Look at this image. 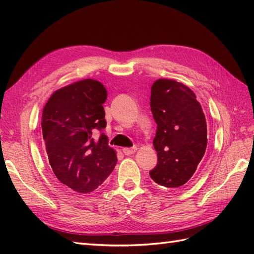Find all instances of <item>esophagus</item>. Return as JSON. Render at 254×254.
I'll list each match as a JSON object with an SVG mask.
<instances>
[{
	"label": "esophagus",
	"mask_w": 254,
	"mask_h": 254,
	"mask_svg": "<svg viewBox=\"0 0 254 254\" xmlns=\"http://www.w3.org/2000/svg\"><path fill=\"white\" fill-rule=\"evenodd\" d=\"M137 150V147H132V148H123V154L127 155V156H129V155H133L135 151Z\"/></svg>",
	"instance_id": "obj_1"
}]
</instances>
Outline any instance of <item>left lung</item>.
I'll return each mask as SVG.
<instances>
[{
	"label": "left lung",
	"mask_w": 254,
	"mask_h": 254,
	"mask_svg": "<svg viewBox=\"0 0 254 254\" xmlns=\"http://www.w3.org/2000/svg\"><path fill=\"white\" fill-rule=\"evenodd\" d=\"M150 107L157 123L158 162L149 175L157 184L179 188L190 180L207 148V121L190 87L159 79L151 86Z\"/></svg>",
	"instance_id": "1"
}]
</instances>
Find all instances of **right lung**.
<instances>
[{"mask_svg": "<svg viewBox=\"0 0 254 254\" xmlns=\"http://www.w3.org/2000/svg\"><path fill=\"white\" fill-rule=\"evenodd\" d=\"M107 90L85 79L52 94L42 113V133L53 172L70 190L88 193L113 172L117 152L108 137L103 104Z\"/></svg>", "mask_w": 254, "mask_h": 254, "instance_id": "add662e5", "label": "right lung"}]
</instances>
